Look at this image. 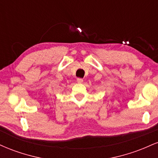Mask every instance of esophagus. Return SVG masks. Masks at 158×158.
Segmentation results:
<instances>
[{
    "label": "esophagus",
    "instance_id": "1",
    "mask_svg": "<svg viewBox=\"0 0 158 158\" xmlns=\"http://www.w3.org/2000/svg\"><path fill=\"white\" fill-rule=\"evenodd\" d=\"M77 81L78 83H82L83 79H81V78H78V79H77Z\"/></svg>",
    "mask_w": 158,
    "mask_h": 158
}]
</instances>
